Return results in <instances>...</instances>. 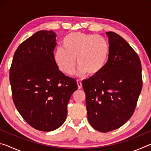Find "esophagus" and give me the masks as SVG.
Segmentation results:
<instances>
[{"label": "esophagus", "mask_w": 151, "mask_h": 151, "mask_svg": "<svg viewBox=\"0 0 151 151\" xmlns=\"http://www.w3.org/2000/svg\"><path fill=\"white\" fill-rule=\"evenodd\" d=\"M76 83H77L78 88V89H81V88H82V83H81V81L78 80L77 81H76Z\"/></svg>", "instance_id": "esophagus-1"}]
</instances>
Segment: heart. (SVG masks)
Masks as SVG:
<instances>
[{
    "mask_svg": "<svg viewBox=\"0 0 151 151\" xmlns=\"http://www.w3.org/2000/svg\"><path fill=\"white\" fill-rule=\"evenodd\" d=\"M63 47L54 52V60L60 70L67 75L75 73L76 58L78 65L76 75L86 73L91 76L100 74L108 61L110 45L100 35L81 32L68 34L63 40Z\"/></svg>",
    "mask_w": 151,
    "mask_h": 151,
    "instance_id": "b5f03b06",
    "label": "heart"
}]
</instances>
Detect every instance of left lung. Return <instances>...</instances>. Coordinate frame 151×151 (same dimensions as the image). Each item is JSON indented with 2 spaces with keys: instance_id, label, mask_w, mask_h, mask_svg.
Wrapping results in <instances>:
<instances>
[{
  "instance_id": "left-lung-1",
  "label": "left lung",
  "mask_w": 151,
  "mask_h": 151,
  "mask_svg": "<svg viewBox=\"0 0 151 151\" xmlns=\"http://www.w3.org/2000/svg\"><path fill=\"white\" fill-rule=\"evenodd\" d=\"M109 59L98 75L83 81L88 122L94 129L109 132L131 119L142 90L140 58L126 40L107 32Z\"/></svg>"
}]
</instances>
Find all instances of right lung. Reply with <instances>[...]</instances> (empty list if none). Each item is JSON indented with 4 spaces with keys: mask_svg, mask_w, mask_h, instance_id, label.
<instances>
[{
    "mask_svg": "<svg viewBox=\"0 0 151 151\" xmlns=\"http://www.w3.org/2000/svg\"><path fill=\"white\" fill-rule=\"evenodd\" d=\"M57 35L40 30L21 43L10 69L12 99L27 123L49 132L66 119L67 105L78 86L75 79L58 69L53 51Z\"/></svg>",
    "mask_w": 151,
    "mask_h": 151,
    "instance_id": "add662e5",
    "label": "right lung"
}]
</instances>
